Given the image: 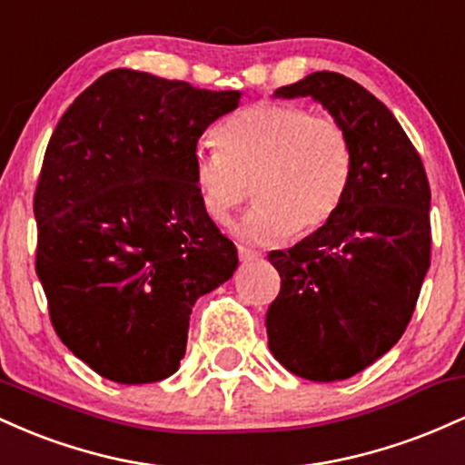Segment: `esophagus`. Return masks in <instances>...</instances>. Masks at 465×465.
Masks as SVG:
<instances>
[{"instance_id":"1","label":"esophagus","mask_w":465,"mask_h":465,"mask_svg":"<svg viewBox=\"0 0 465 465\" xmlns=\"http://www.w3.org/2000/svg\"><path fill=\"white\" fill-rule=\"evenodd\" d=\"M238 255H240V260H242V262H251V260L262 258V253H260V251L251 249V247H247V244H238Z\"/></svg>"}]
</instances>
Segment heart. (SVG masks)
<instances>
[{"mask_svg": "<svg viewBox=\"0 0 465 465\" xmlns=\"http://www.w3.org/2000/svg\"><path fill=\"white\" fill-rule=\"evenodd\" d=\"M214 151L194 154L196 192L203 212L225 225L249 199L255 207L236 232L269 242L317 232L343 205L351 179V143L328 115L300 104L260 103L223 122Z\"/></svg>", "mask_w": 465, "mask_h": 465, "instance_id": "1", "label": "heart"}]
</instances>
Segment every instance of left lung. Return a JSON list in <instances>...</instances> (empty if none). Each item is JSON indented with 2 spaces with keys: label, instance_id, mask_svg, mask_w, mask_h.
<instances>
[{
  "label": "left lung",
  "instance_id": "obj_1",
  "mask_svg": "<svg viewBox=\"0 0 465 465\" xmlns=\"http://www.w3.org/2000/svg\"><path fill=\"white\" fill-rule=\"evenodd\" d=\"M275 95H311L330 111L350 137L351 179L332 221L269 253L282 277L269 350L306 381H345L387 354L413 317L430 266L429 179L391 111L343 74L314 72Z\"/></svg>",
  "mask_w": 465,
  "mask_h": 465
}]
</instances>
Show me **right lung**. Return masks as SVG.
I'll use <instances>...</instances> for the list:
<instances>
[{
  "label": "right lung",
  "instance_id": "right-lung-1",
  "mask_svg": "<svg viewBox=\"0 0 465 465\" xmlns=\"http://www.w3.org/2000/svg\"><path fill=\"white\" fill-rule=\"evenodd\" d=\"M238 100L114 69L52 133L35 192L36 275L58 339L103 378L173 376L194 302L236 271L192 168L203 131Z\"/></svg>",
  "mask_w": 465,
  "mask_h": 465
}]
</instances>
